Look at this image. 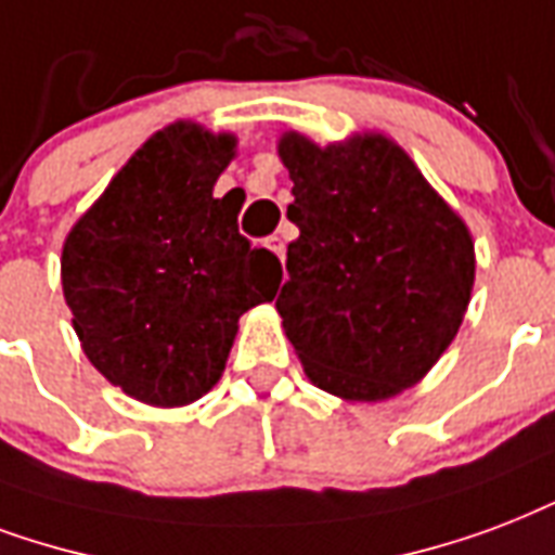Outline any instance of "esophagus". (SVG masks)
<instances>
[{
    "label": "esophagus",
    "instance_id": "34e87169",
    "mask_svg": "<svg viewBox=\"0 0 555 555\" xmlns=\"http://www.w3.org/2000/svg\"><path fill=\"white\" fill-rule=\"evenodd\" d=\"M268 247L276 253L279 259H285V241L279 238V235H273V238H268Z\"/></svg>",
    "mask_w": 555,
    "mask_h": 555
}]
</instances>
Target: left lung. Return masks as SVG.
<instances>
[{
	"label": "left lung",
	"instance_id": "obj_1",
	"mask_svg": "<svg viewBox=\"0 0 555 555\" xmlns=\"http://www.w3.org/2000/svg\"><path fill=\"white\" fill-rule=\"evenodd\" d=\"M276 147L299 227L276 299L287 340L320 390L392 399L428 375L463 325L472 232L384 133L317 145L287 130Z\"/></svg>",
	"mask_w": 555,
	"mask_h": 555
}]
</instances>
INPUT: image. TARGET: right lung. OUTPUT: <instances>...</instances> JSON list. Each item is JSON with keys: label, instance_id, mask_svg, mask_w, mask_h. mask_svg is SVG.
<instances>
[{"label": "right lung", "instance_id": "1", "mask_svg": "<svg viewBox=\"0 0 555 555\" xmlns=\"http://www.w3.org/2000/svg\"><path fill=\"white\" fill-rule=\"evenodd\" d=\"M235 133L180 118L156 130L63 241L61 282L90 363L130 399L185 408L221 380L244 311L282 264L215 197Z\"/></svg>", "mask_w": 555, "mask_h": 555}]
</instances>
